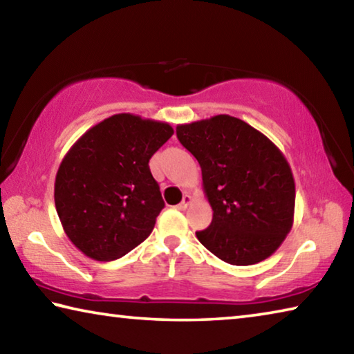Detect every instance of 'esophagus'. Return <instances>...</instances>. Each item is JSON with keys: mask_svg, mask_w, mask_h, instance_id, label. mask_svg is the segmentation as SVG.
I'll use <instances>...</instances> for the list:
<instances>
[{"mask_svg": "<svg viewBox=\"0 0 354 354\" xmlns=\"http://www.w3.org/2000/svg\"><path fill=\"white\" fill-rule=\"evenodd\" d=\"M190 203H192V196H190V195H184L183 201L179 203V205H178L176 207H178V209H181V211H183V209H187V207H189Z\"/></svg>", "mask_w": 354, "mask_h": 354, "instance_id": "obj_1", "label": "esophagus"}]
</instances>
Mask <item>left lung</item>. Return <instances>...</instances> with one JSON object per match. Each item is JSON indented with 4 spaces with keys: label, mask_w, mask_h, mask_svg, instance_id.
Instances as JSON below:
<instances>
[{
    "label": "left lung",
    "mask_w": 354,
    "mask_h": 354,
    "mask_svg": "<svg viewBox=\"0 0 354 354\" xmlns=\"http://www.w3.org/2000/svg\"><path fill=\"white\" fill-rule=\"evenodd\" d=\"M176 136L201 167L212 221L196 232L218 259L253 266L272 256L293 225L295 181L274 143L243 120L215 115L178 124Z\"/></svg>",
    "instance_id": "8db88e82"
}]
</instances>
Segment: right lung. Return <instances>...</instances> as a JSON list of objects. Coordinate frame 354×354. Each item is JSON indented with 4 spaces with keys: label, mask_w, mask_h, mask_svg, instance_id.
<instances>
[{
    "label": "right lung",
    "mask_w": 354,
    "mask_h": 354,
    "mask_svg": "<svg viewBox=\"0 0 354 354\" xmlns=\"http://www.w3.org/2000/svg\"><path fill=\"white\" fill-rule=\"evenodd\" d=\"M171 134L169 123L115 113L64 156L56 211L65 234L87 257L118 259L151 234L164 200L148 162Z\"/></svg>",
    "instance_id": "add662e5"
}]
</instances>
